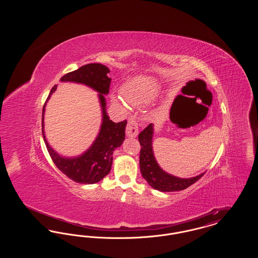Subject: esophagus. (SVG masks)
Here are the masks:
<instances>
[{"instance_id":"obj_1","label":"esophagus","mask_w":258,"mask_h":258,"mask_svg":"<svg viewBox=\"0 0 258 258\" xmlns=\"http://www.w3.org/2000/svg\"><path fill=\"white\" fill-rule=\"evenodd\" d=\"M125 134L130 137H136L138 135V123L134 118H130L125 127Z\"/></svg>"}]
</instances>
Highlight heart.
I'll list each match as a JSON object with an SVG mask.
<instances>
[{"instance_id": "b5f03b06", "label": "heart", "mask_w": 258, "mask_h": 258, "mask_svg": "<svg viewBox=\"0 0 258 258\" xmlns=\"http://www.w3.org/2000/svg\"><path fill=\"white\" fill-rule=\"evenodd\" d=\"M159 82L151 76H137L123 84L121 95L123 99L134 105L142 104L154 98L159 91ZM112 101L116 104L123 105V98L112 96Z\"/></svg>"}]
</instances>
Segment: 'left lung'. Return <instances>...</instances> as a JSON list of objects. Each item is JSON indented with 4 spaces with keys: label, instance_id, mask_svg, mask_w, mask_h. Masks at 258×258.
Masks as SVG:
<instances>
[{
    "label": "left lung",
    "instance_id": "obj_1",
    "mask_svg": "<svg viewBox=\"0 0 258 258\" xmlns=\"http://www.w3.org/2000/svg\"><path fill=\"white\" fill-rule=\"evenodd\" d=\"M153 124L150 123L139 135L140 143L139 164L143 178L152 187L160 191H179L185 189L189 185L197 182L205 173L189 179H180L163 171L158 165L152 150Z\"/></svg>",
    "mask_w": 258,
    "mask_h": 258
}]
</instances>
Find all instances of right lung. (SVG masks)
Segmentation results:
<instances>
[{"label": "right lung", "instance_id": "obj_1", "mask_svg": "<svg viewBox=\"0 0 258 258\" xmlns=\"http://www.w3.org/2000/svg\"><path fill=\"white\" fill-rule=\"evenodd\" d=\"M108 73V68L101 63H88L76 71L64 74L61 78V81L85 84L99 93V99L103 112V122L95 143L82 156L75 159L61 158L50 147L45 139L43 131L45 103L49 99L50 96L56 91L57 85L51 89L43 105L41 121L42 135L50 157L61 173L79 184H95L103 179L110 172L114 150L120 147L124 140L126 120L120 123H114L109 120V117L105 113V98L103 95L108 94L111 84V78L107 76Z\"/></svg>", "mask_w": 258, "mask_h": 258}]
</instances>
